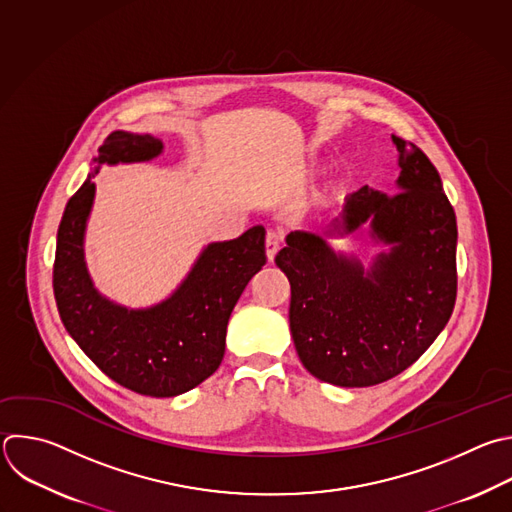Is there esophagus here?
I'll use <instances>...</instances> for the list:
<instances>
[{
  "instance_id": "34e87169",
  "label": "esophagus",
  "mask_w": 512,
  "mask_h": 512,
  "mask_svg": "<svg viewBox=\"0 0 512 512\" xmlns=\"http://www.w3.org/2000/svg\"><path fill=\"white\" fill-rule=\"evenodd\" d=\"M281 243H283V237L279 231H269L267 237H265V251H267V259L273 263L277 251L281 249Z\"/></svg>"
}]
</instances>
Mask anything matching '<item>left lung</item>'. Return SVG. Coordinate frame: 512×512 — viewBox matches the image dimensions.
Here are the masks:
<instances>
[{"label":"left lung","instance_id":"8db88e82","mask_svg":"<svg viewBox=\"0 0 512 512\" xmlns=\"http://www.w3.org/2000/svg\"><path fill=\"white\" fill-rule=\"evenodd\" d=\"M396 195L362 187L317 235L291 231L275 265L291 285L289 327L305 370L321 382L366 388L410 368L448 323L456 301V215L438 170L394 136ZM371 227L386 244L366 270L329 236Z\"/></svg>","mask_w":512,"mask_h":512}]
</instances>
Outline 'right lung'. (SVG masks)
I'll return each instance as SVG.
<instances>
[{"label": "right lung", "mask_w": 512, "mask_h": 512, "mask_svg": "<svg viewBox=\"0 0 512 512\" xmlns=\"http://www.w3.org/2000/svg\"><path fill=\"white\" fill-rule=\"evenodd\" d=\"M150 134L114 130L94 168L68 201L56 243L54 295L66 331L116 384L152 398H173L217 372L225 356L231 311L265 265V229L209 243L183 283L156 305L130 309L104 297L88 273L84 235L100 164L148 162L162 152Z\"/></svg>", "instance_id": "add662e5"}]
</instances>
